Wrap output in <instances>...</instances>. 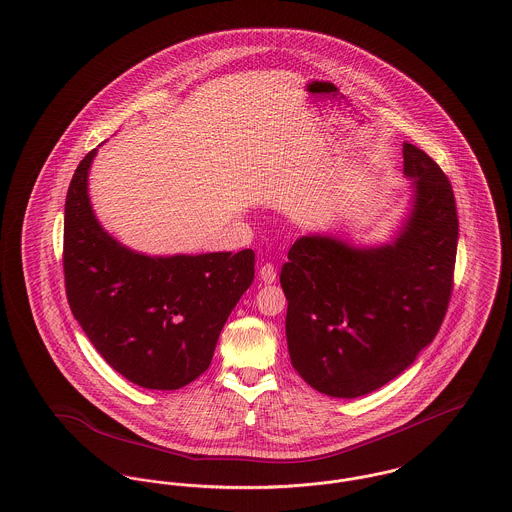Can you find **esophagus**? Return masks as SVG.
<instances>
[{
    "label": "esophagus",
    "instance_id": "esophagus-1",
    "mask_svg": "<svg viewBox=\"0 0 512 512\" xmlns=\"http://www.w3.org/2000/svg\"><path fill=\"white\" fill-rule=\"evenodd\" d=\"M259 276L265 284H272L276 280V269L272 263H265L261 269H259Z\"/></svg>",
    "mask_w": 512,
    "mask_h": 512
}]
</instances>
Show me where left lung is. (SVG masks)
Wrapping results in <instances>:
<instances>
[{
  "instance_id": "8db88e82",
  "label": "left lung",
  "mask_w": 512,
  "mask_h": 512,
  "mask_svg": "<svg viewBox=\"0 0 512 512\" xmlns=\"http://www.w3.org/2000/svg\"><path fill=\"white\" fill-rule=\"evenodd\" d=\"M416 203L392 245L352 249L305 236L288 251L280 284L294 369L315 391L356 398L381 389L441 329L454 286L458 218L449 178L404 143Z\"/></svg>"
}]
</instances>
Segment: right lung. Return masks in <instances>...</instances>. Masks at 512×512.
<instances>
[{"mask_svg":"<svg viewBox=\"0 0 512 512\" xmlns=\"http://www.w3.org/2000/svg\"><path fill=\"white\" fill-rule=\"evenodd\" d=\"M94 154L79 162L65 199L69 307L127 381L176 391L209 369L218 334L253 282L255 253L147 257L123 247L92 214L87 176Z\"/></svg>","mask_w":512,"mask_h":512,"instance_id":"1","label":"right lung"}]
</instances>
